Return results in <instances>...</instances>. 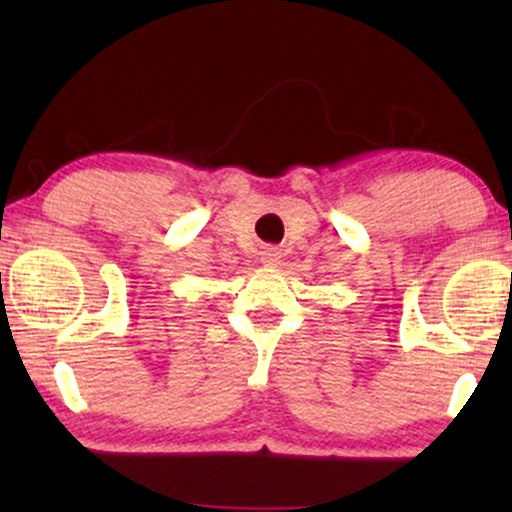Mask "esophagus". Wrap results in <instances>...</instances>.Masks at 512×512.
Returning a JSON list of instances; mask_svg holds the SVG:
<instances>
[{
	"label": "esophagus",
	"mask_w": 512,
	"mask_h": 512,
	"mask_svg": "<svg viewBox=\"0 0 512 512\" xmlns=\"http://www.w3.org/2000/svg\"><path fill=\"white\" fill-rule=\"evenodd\" d=\"M279 261H282V254H279V249H275V247H263V251H261V263L265 265V268H275V265H279Z\"/></svg>",
	"instance_id": "34e87169"
}]
</instances>
